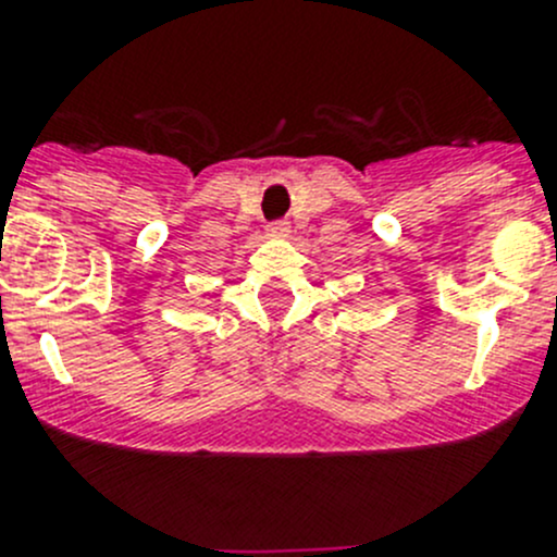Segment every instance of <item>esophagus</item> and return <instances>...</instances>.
<instances>
[{
  "label": "esophagus",
  "instance_id": "obj_1",
  "mask_svg": "<svg viewBox=\"0 0 557 557\" xmlns=\"http://www.w3.org/2000/svg\"><path fill=\"white\" fill-rule=\"evenodd\" d=\"M288 232H290V223L288 221H272L267 226V234H269V237H274V239L288 237Z\"/></svg>",
  "mask_w": 557,
  "mask_h": 557
}]
</instances>
